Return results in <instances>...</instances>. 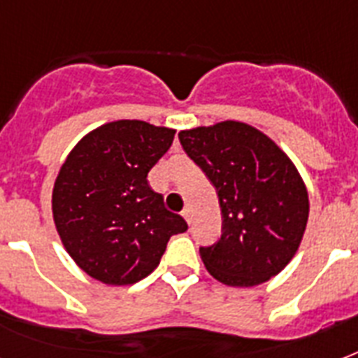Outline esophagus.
I'll list each match as a JSON object with an SVG mask.
<instances>
[{"mask_svg":"<svg viewBox=\"0 0 358 358\" xmlns=\"http://www.w3.org/2000/svg\"><path fill=\"white\" fill-rule=\"evenodd\" d=\"M182 217H184L187 223H191V219H193V215H191V208H184V212H182Z\"/></svg>","mask_w":358,"mask_h":358,"instance_id":"34e87169","label":"esophagus"}]
</instances>
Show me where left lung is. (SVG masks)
Returning a JSON list of instances; mask_svg holds the SVG:
<instances>
[{
	"instance_id": "8db88e82",
	"label": "left lung",
	"mask_w": 358,
	"mask_h": 358,
	"mask_svg": "<svg viewBox=\"0 0 358 358\" xmlns=\"http://www.w3.org/2000/svg\"><path fill=\"white\" fill-rule=\"evenodd\" d=\"M185 154L204 171L219 196L223 234L201 247L219 282L249 288L288 266L308 221V191L286 152L255 126L223 120L182 129Z\"/></svg>"
}]
</instances>
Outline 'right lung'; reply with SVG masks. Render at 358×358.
<instances>
[{
  "label": "right lung",
  "instance_id": "add662e5",
  "mask_svg": "<svg viewBox=\"0 0 358 358\" xmlns=\"http://www.w3.org/2000/svg\"><path fill=\"white\" fill-rule=\"evenodd\" d=\"M176 129L115 120L72 148L52 193L53 223L72 260L109 286L148 277L171 236L187 230L148 185V173L171 148Z\"/></svg>",
  "mask_w": 358,
  "mask_h": 358
}]
</instances>
